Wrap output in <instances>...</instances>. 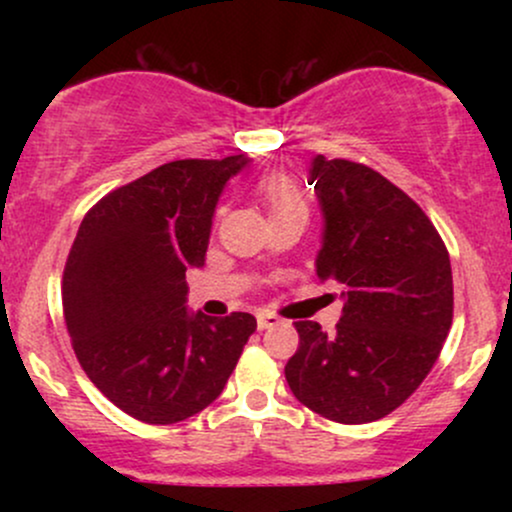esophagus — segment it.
<instances>
[{"mask_svg":"<svg viewBox=\"0 0 512 512\" xmlns=\"http://www.w3.org/2000/svg\"><path fill=\"white\" fill-rule=\"evenodd\" d=\"M281 320L272 313H257V327L260 330H272V327H279Z\"/></svg>","mask_w":512,"mask_h":512,"instance_id":"34e87169","label":"esophagus"}]
</instances>
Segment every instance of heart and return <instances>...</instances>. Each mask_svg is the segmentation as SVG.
<instances>
[{
	"instance_id": "heart-1",
	"label": "heart",
	"mask_w": 512,
	"mask_h": 512,
	"mask_svg": "<svg viewBox=\"0 0 512 512\" xmlns=\"http://www.w3.org/2000/svg\"><path fill=\"white\" fill-rule=\"evenodd\" d=\"M257 195H260L262 204L269 209V216L279 214V211L289 209H308L305 207V197L301 185L291 178V175L279 173H264L255 185Z\"/></svg>"
}]
</instances>
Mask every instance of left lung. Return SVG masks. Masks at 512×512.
Wrapping results in <instances>:
<instances>
[{"label":"left lung","instance_id":"obj_1","mask_svg":"<svg viewBox=\"0 0 512 512\" xmlns=\"http://www.w3.org/2000/svg\"><path fill=\"white\" fill-rule=\"evenodd\" d=\"M325 214L317 276L342 286L337 332L293 322L286 383L337 424H368L414 395L452 325V269L424 209L378 170L317 156L310 180Z\"/></svg>","mask_w":512,"mask_h":512}]
</instances>
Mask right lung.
Wrapping results in <instances>:
<instances>
[{
	"mask_svg": "<svg viewBox=\"0 0 512 512\" xmlns=\"http://www.w3.org/2000/svg\"><path fill=\"white\" fill-rule=\"evenodd\" d=\"M245 163L243 154L163 163L98 199L69 250L62 308L74 354L144 424H178L209 407L257 330L250 313L185 308V272L204 264L216 202Z\"/></svg>",
	"mask_w": 512,
	"mask_h": 512,
	"instance_id": "add662e5",
	"label": "right lung"
}]
</instances>
